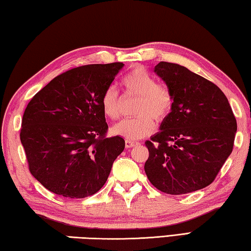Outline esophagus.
<instances>
[{
	"instance_id": "1",
	"label": "esophagus",
	"mask_w": 251,
	"mask_h": 251,
	"mask_svg": "<svg viewBox=\"0 0 251 251\" xmlns=\"http://www.w3.org/2000/svg\"><path fill=\"white\" fill-rule=\"evenodd\" d=\"M135 146H139V142H133V141H130V140H126V149L133 148Z\"/></svg>"
}]
</instances>
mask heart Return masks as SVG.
<instances>
[{
  "mask_svg": "<svg viewBox=\"0 0 251 251\" xmlns=\"http://www.w3.org/2000/svg\"><path fill=\"white\" fill-rule=\"evenodd\" d=\"M129 95L138 96L134 105V118L113 126L112 133L130 141L150 135L156 123L163 122L172 111L174 98L170 88L159 83L155 77L142 66H137L122 80ZM101 108L105 117L116 120L120 117V97L117 88L109 86L101 96Z\"/></svg>",
  "mask_w": 251,
  "mask_h": 251,
  "instance_id": "b5f03b06",
  "label": "heart"
}]
</instances>
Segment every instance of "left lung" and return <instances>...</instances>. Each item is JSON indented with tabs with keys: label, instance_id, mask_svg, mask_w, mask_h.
Listing matches in <instances>:
<instances>
[{
	"label": "left lung",
	"instance_id": "left-lung-1",
	"mask_svg": "<svg viewBox=\"0 0 251 251\" xmlns=\"http://www.w3.org/2000/svg\"><path fill=\"white\" fill-rule=\"evenodd\" d=\"M154 72L172 91L174 103L160 132L146 142L144 171L157 190L181 195L214 182L234 148L236 118L226 96L184 66L161 61Z\"/></svg>",
	"mask_w": 251,
	"mask_h": 251
}]
</instances>
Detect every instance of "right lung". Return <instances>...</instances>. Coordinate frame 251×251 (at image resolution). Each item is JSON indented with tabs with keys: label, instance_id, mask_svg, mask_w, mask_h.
<instances>
[{
	"label": "right lung",
	"instance_id": "obj_1",
	"mask_svg": "<svg viewBox=\"0 0 251 251\" xmlns=\"http://www.w3.org/2000/svg\"><path fill=\"white\" fill-rule=\"evenodd\" d=\"M122 67L111 63L73 68L30 99L22 119L21 142L30 174L48 191L83 199L107 182L125 140L107 138L101 96Z\"/></svg>",
	"mask_w": 251,
	"mask_h": 251
}]
</instances>
